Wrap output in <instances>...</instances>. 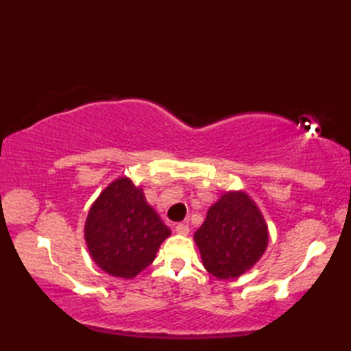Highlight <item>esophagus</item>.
I'll return each instance as SVG.
<instances>
[{
	"instance_id": "obj_1",
	"label": "esophagus",
	"mask_w": 351,
	"mask_h": 351,
	"mask_svg": "<svg viewBox=\"0 0 351 351\" xmlns=\"http://www.w3.org/2000/svg\"><path fill=\"white\" fill-rule=\"evenodd\" d=\"M175 232L180 235H187L190 232V228H189V225H185V223H178V225L175 226Z\"/></svg>"
}]
</instances>
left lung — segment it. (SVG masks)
I'll list each match as a JSON object with an SVG mask.
<instances>
[{
  "label": "left lung",
  "mask_w": 351,
  "mask_h": 351,
  "mask_svg": "<svg viewBox=\"0 0 351 351\" xmlns=\"http://www.w3.org/2000/svg\"><path fill=\"white\" fill-rule=\"evenodd\" d=\"M195 241L208 273L219 279H234L264 255L268 228L249 195L228 191L208 210Z\"/></svg>",
  "instance_id": "8db88e82"
}]
</instances>
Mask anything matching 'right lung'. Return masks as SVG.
Instances as JSON below:
<instances>
[{"mask_svg":"<svg viewBox=\"0 0 351 351\" xmlns=\"http://www.w3.org/2000/svg\"><path fill=\"white\" fill-rule=\"evenodd\" d=\"M170 235L143 190L130 178L111 182L88 211L84 238L92 259L114 278L132 279L152 264Z\"/></svg>","mask_w":351,"mask_h":351,"instance_id":"right-lung-1","label":"right lung"}]
</instances>
